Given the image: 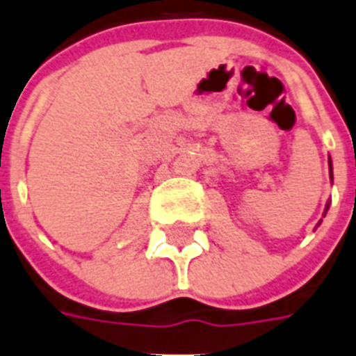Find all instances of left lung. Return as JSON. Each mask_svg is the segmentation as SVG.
Returning <instances> with one entry per match:
<instances>
[{"mask_svg":"<svg viewBox=\"0 0 356 356\" xmlns=\"http://www.w3.org/2000/svg\"><path fill=\"white\" fill-rule=\"evenodd\" d=\"M329 164H331V163H329ZM331 179H333V172H331Z\"/></svg>","mask_w":356,"mask_h":356,"instance_id":"1","label":"left lung"}]
</instances>
